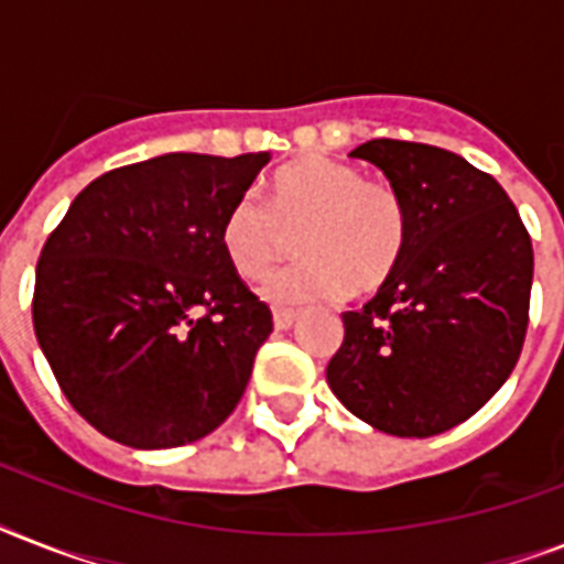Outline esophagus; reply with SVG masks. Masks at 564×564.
Instances as JSON below:
<instances>
[{"label": "esophagus", "instance_id": "obj_1", "mask_svg": "<svg viewBox=\"0 0 564 564\" xmlns=\"http://www.w3.org/2000/svg\"><path fill=\"white\" fill-rule=\"evenodd\" d=\"M295 313H292V310H274V316H272V322H274V330H290L292 325H295Z\"/></svg>", "mask_w": 564, "mask_h": 564}]
</instances>
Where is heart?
Returning a JSON list of instances; mask_svg holds the SVG:
<instances>
[{
	"instance_id": "1",
	"label": "heart",
	"mask_w": 564,
	"mask_h": 564,
	"mask_svg": "<svg viewBox=\"0 0 564 564\" xmlns=\"http://www.w3.org/2000/svg\"><path fill=\"white\" fill-rule=\"evenodd\" d=\"M263 204L242 195L221 221V248L234 272L265 281L299 234V263L281 272L265 299L281 307L380 290L410 242V210L386 181H362L348 163L301 158L274 172Z\"/></svg>"
}]
</instances>
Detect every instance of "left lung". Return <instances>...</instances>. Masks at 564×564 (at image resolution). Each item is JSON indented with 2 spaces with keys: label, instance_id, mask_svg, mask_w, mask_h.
Instances as JSON below:
<instances>
[{
  "label": "left lung",
  "instance_id": "1",
  "mask_svg": "<svg viewBox=\"0 0 564 564\" xmlns=\"http://www.w3.org/2000/svg\"><path fill=\"white\" fill-rule=\"evenodd\" d=\"M351 158L375 163L403 195L410 242L375 299L343 313L327 383L375 430L436 436L471 419L516 369L533 242L498 181L459 154L369 140Z\"/></svg>",
  "mask_w": 564,
  "mask_h": 564
}]
</instances>
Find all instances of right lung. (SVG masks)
Masks as SVG:
<instances>
[{
    "label": "right lung",
    "mask_w": 564,
    "mask_h": 564,
    "mask_svg": "<svg viewBox=\"0 0 564 564\" xmlns=\"http://www.w3.org/2000/svg\"><path fill=\"white\" fill-rule=\"evenodd\" d=\"M272 154L172 152L75 195L37 260L34 334L66 401L119 445H189L246 392L272 310L221 248Z\"/></svg>",
    "instance_id": "1"
}]
</instances>
